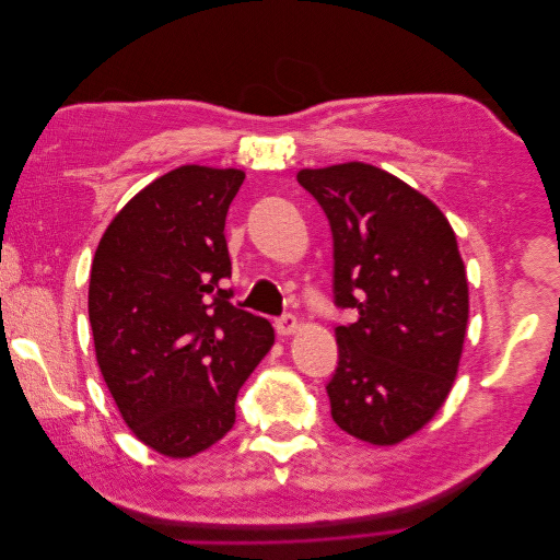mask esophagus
Masks as SVG:
<instances>
[{
  "label": "esophagus",
  "instance_id": "1",
  "mask_svg": "<svg viewBox=\"0 0 560 560\" xmlns=\"http://www.w3.org/2000/svg\"><path fill=\"white\" fill-rule=\"evenodd\" d=\"M276 331L280 336H290L296 331V317L292 313H284L282 317L276 319Z\"/></svg>",
  "mask_w": 560,
  "mask_h": 560
}]
</instances>
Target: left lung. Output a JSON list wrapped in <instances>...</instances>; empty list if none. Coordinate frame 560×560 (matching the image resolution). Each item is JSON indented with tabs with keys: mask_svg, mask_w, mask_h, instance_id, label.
Here are the masks:
<instances>
[{
	"mask_svg": "<svg viewBox=\"0 0 560 560\" xmlns=\"http://www.w3.org/2000/svg\"><path fill=\"white\" fill-rule=\"evenodd\" d=\"M334 241V303L358 311L336 327L331 418L369 444L416 434L446 401L469 317L465 264L430 198L366 163L301 171Z\"/></svg>",
	"mask_w": 560,
	"mask_h": 560,
	"instance_id": "1",
	"label": "left lung"
}]
</instances>
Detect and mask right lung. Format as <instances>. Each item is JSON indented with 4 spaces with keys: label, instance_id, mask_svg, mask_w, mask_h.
I'll list each match as a JSON object with an SVG mask.
<instances>
[{
    "label": "right lung",
    "instance_id": "add662e5",
    "mask_svg": "<svg viewBox=\"0 0 560 560\" xmlns=\"http://www.w3.org/2000/svg\"><path fill=\"white\" fill-rule=\"evenodd\" d=\"M243 171L182 165L114 217L95 249L89 317L126 425L191 457L235 422V397L273 346L266 317L229 303L226 212Z\"/></svg>",
    "mask_w": 560,
    "mask_h": 560
}]
</instances>
